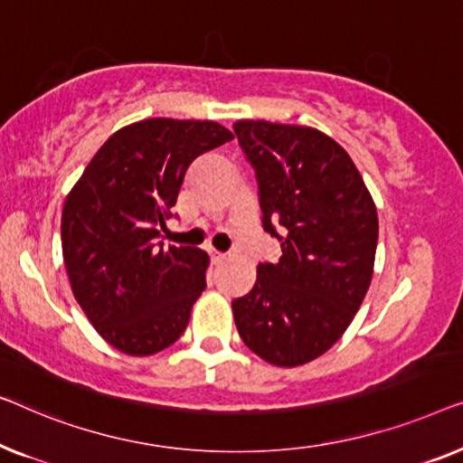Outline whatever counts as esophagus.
Returning <instances> with one entry per match:
<instances>
[{
	"mask_svg": "<svg viewBox=\"0 0 463 463\" xmlns=\"http://www.w3.org/2000/svg\"><path fill=\"white\" fill-rule=\"evenodd\" d=\"M210 256H212V262L213 264H222L224 260H226V253L218 251V250H210Z\"/></svg>",
	"mask_w": 463,
	"mask_h": 463,
	"instance_id": "obj_1",
	"label": "esophagus"
}]
</instances>
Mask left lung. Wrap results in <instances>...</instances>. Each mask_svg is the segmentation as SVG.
Masks as SVG:
<instances>
[{
    "instance_id": "8db88e82",
    "label": "left lung",
    "mask_w": 463,
    "mask_h": 463,
    "mask_svg": "<svg viewBox=\"0 0 463 463\" xmlns=\"http://www.w3.org/2000/svg\"><path fill=\"white\" fill-rule=\"evenodd\" d=\"M232 129L256 167L264 231L281 241V258L258 264L250 294L232 299L234 323L260 359L298 367L327 353L361 308L377 210L350 155L321 129L264 119Z\"/></svg>"
}]
</instances>
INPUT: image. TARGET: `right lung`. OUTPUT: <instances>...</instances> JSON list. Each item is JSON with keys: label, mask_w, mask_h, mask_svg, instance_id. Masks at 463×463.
<instances>
[{"label": "right lung", "mask_w": 463, "mask_h": 463, "mask_svg": "<svg viewBox=\"0 0 463 463\" xmlns=\"http://www.w3.org/2000/svg\"><path fill=\"white\" fill-rule=\"evenodd\" d=\"M234 138L216 121L151 117L117 129L62 207V258L71 289L110 346L151 356L184 334L205 289L210 256L167 250L159 237L186 169Z\"/></svg>", "instance_id": "1"}]
</instances>
